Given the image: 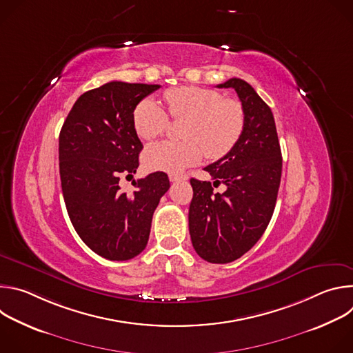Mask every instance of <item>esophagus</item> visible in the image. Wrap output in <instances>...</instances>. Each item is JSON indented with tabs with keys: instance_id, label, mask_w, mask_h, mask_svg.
Returning a JSON list of instances; mask_svg holds the SVG:
<instances>
[{
	"instance_id": "1",
	"label": "esophagus",
	"mask_w": 353,
	"mask_h": 353,
	"mask_svg": "<svg viewBox=\"0 0 353 353\" xmlns=\"http://www.w3.org/2000/svg\"><path fill=\"white\" fill-rule=\"evenodd\" d=\"M188 177L185 176V174H170L169 176V180L172 181V183H176V181H183V180H187Z\"/></svg>"
}]
</instances>
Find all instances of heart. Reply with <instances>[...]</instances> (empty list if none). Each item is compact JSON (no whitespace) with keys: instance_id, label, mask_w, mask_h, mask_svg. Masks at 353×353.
Returning <instances> with one entry per match:
<instances>
[{"instance_id":"obj_1","label":"heart","mask_w":353,"mask_h":353,"mask_svg":"<svg viewBox=\"0 0 353 353\" xmlns=\"http://www.w3.org/2000/svg\"><path fill=\"white\" fill-rule=\"evenodd\" d=\"M163 99L172 119H187L181 128L184 139L149 145L142 155L146 169L179 173L199 163L204 155L214 161L223 158L239 142L245 116L237 100L199 86L168 89ZM132 124L139 138L152 141L166 131L169 117L154 99H143L134 109Z\"/></svg>"}]
</instances>
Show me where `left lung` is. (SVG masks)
Instances as JSON below:
<instances>
[{"mask_svg":"<svg viewBox=\"0 0 353 353\" xmlns=\"http://www.w3.org/2000/svg\"><path fill=\"white\" fill-rule=\"evenodd\" d=\"M218 88L236 90L245 116L244 130L228 155L207 166L214 180L191 179L188 229L196 254L212 264L240 259L265 232L278 196L282 155L270 106L254 88L230 78ZM225 183L223 193L213 187Z\"/></svg>","mask_w":353,"mask_h":353,"instance_id":"8db88e82","label":"left lung"}]
</instances>
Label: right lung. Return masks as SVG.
I'll return each instance as SVG.
<instances>
[{
    "instance_id": "add662e5",
    "label": "right lung",
    "mask_w": 353,
    "mask_h": 353,
    "mask_svg": "<svg viewBox=\"0 0 353 353\" xmlns=\"http://www.w3.org/2000/svg\"><path fill=\"white\" fill-rule=\"evenodd\" d=\"M159 88L112 81L88 90L60 131V177L71 223L92 251L112 261L142 253L154 212L170 187L163 172L132 180V192L119 184L121 174L132 177L139 166L134 109Z\"/></svg>"
}]
</instances>
